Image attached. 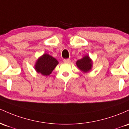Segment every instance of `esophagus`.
<instances>
[{"mask_svg": "<svg viewBox=\"0 0 129 129\" xmlns=\"http://www.w3.org/2000/svg\"><path fill=\"white\" fill-rule=\"evenodd\" d=\"M63 61L65 63H69L71 62V60L69 58H67V59H64L63 60Z\"/></svg>", "mask_w": 129, "mask_h": 129, "instance_id": "34e87169", "label": "esophagus"}]
</instances>
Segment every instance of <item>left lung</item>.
Instances as JSON below:
<instances>
[{
	"instance_id": "obj_1",
	"label": "left lung",
	"mask_w": 129,
	"mask_h": 129,
	"mask_svg": "<svg viewBox=\"0 0 129 129\" xmlns=\"http://www.w3.org/2000/svg\"><path fill=\"white\" fill-rule=\"evenodd\" d=\"M76 64L81 71L86 72L89 71L91 68L92 61L89 56H85L83 58L78 60Z\"/></svg>"
}]
</instances>
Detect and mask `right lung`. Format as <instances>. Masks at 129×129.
Returning a JSON list of instances; mask_svg holds the SVG:
<instances>
[{"instance_id":"obj_1","label":"right lung","mask_w":129,"mask_h":129,"mask_svg":"<svg viewBox=\"0 0 129 129\" xmlns=\"http://www.w3.org/2000/svg\"><path fill=\"white\" fill-rule=\"evenodd\" d=\"M58 64V62L55 58L45 53L37 61L35 69L38 73L47 76L51 74Z\"/></svg>"}]
</instances>
